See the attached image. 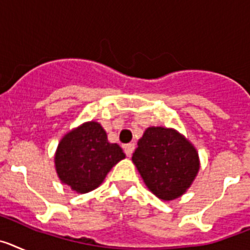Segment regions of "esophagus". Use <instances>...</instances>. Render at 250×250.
<instances>
[{
  "mask_svg": "<svg viewBox=\"0 0 250 250\" xmlns=\"http://www.w3.org/2000/svg\"><path fill=\"white\" fill-rule=\"evenodd\" d=\"M134 149H135V144L134 143H130V144H126L124 146V150H125V154L127 156H131L132 152H134Z\"/></svg>",
  "mask_w": 250,
  "mask_h": 250,
  "instance_id": "34e87169",
  "label": "esophagus"
}]
</instances>
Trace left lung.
Instances as JSON below:
<instances>
[{"label":"left lung","instance_id":"obj_1","mask_svg":"<svg viewBox=\"0 0 250 250\" xmlns=\"http://www.w3.org/2000/svg\"><path fill=\"white\" fill-rule=\"evenodd\" d=\"M132 163L147 189L165 202L182 196L200 167L199 155L190 141L176 130L163 126L145 130Z\"/></svg>","mask_w":250,"mask_h":250}]
</instances>
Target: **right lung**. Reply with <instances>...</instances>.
<instances>
[{
    "instance_id": "right-lung-1",
    "label": "right lung",
    "mask_w": 250,
    "mask_h": 250,
    "mask_svg": "<svg viewBox=\"0 0 250 250\" xmlns=\"http://www.w3.org/2000/svg\"><path fill=\"white\" fill-rule=\"evenodd\" d=\"M124 158L123 149L109 143L100 124L89 121L60 140L55 167L61 183L85 194L100 187L112 167Z\"/></svg>"
}]
</instances>
